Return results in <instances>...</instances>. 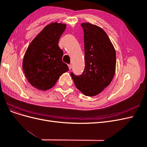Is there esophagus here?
Wrapping results in <instances>:
<instances>
[{
    "label": "esophagus",
    "instance_id": "1",
    "mask_svg": "<svg viewBox=\"0 0 147 147\" xmlns=\"http://www.w3.org/2000/svg\"><path fill=\"white\" fill-rule=\"evenodd\" d=\"M68 67H69V69L70 70L71 69H72V65H71V64H69L68 65Z\"/></svg>",
    "mask_w": 147,
    "mask_h": 147
}]
</instances>
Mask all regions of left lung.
<instances>
[{"label":"left lung","instance_id":"obj_1","mask_svg":"<svg viewBox=\"0 0 147 147\" xmlns=\"http://www.w3.org/2000/svg\"><path fill=\"white\" fill-rule=\"evenodd\" d=\"M85 67L82 75L71 73L75 85L86 96L99 94L107 87L116 70V51L105 31L96 25L83 23Z\"/></svg>","mask_w":147,"mask_h":147}]
</instances>
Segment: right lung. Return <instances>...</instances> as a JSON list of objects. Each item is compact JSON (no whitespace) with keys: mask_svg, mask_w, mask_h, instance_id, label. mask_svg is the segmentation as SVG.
Here are the masks:
<instances>
[{"mask_svg":"<svg viewBox=\"0 0 147 147\" xmlns=\"http://www.w3.org/2000/svg\"><path fill=\"white\" fill-rule=\"evenodd\" d=\"M65 24L51 23L30 42L24 54L23 69L29 83L40 91L55 86L59 77L69 70L62 61L63 51L58 45Z\"/></svg>","mask_w":147,"mask_h":147,"instance_id":"1","label":"right lung"}]
</instances>
